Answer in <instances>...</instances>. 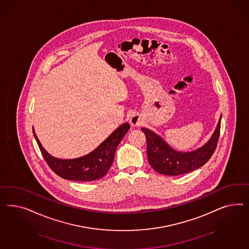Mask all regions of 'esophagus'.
Instances as JSON below:
<instances>
[{
    "label": "esophagus",
    "mask_w": 249,
    "mask_h": 249,
    "mask_svg": "<svg viewBox=\"0 0 249 249\" xmlns=\"http://www.w3.org/2000/svg\"><path fill=\"white\" fill-rule=\"evenodd\" d=\"M129 122H130V124H131L132 126H140L141 123H142V121H141V119H140L139 116L133 115V116H131V118H130V120H129Z\"/></svg>",
    "instance_id": "esophagus-1"
}]
</instances>
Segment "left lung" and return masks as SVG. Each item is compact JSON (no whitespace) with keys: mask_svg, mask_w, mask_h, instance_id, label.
I'll return each mask as SVG.
<instances>
[{"mask_svg":"<svg viewBox=\"0 0 249 249\" xmlns=\"http://www.w3.org/2000/svg\"><path fill=\"white\" fill-rule=\"evenodd\" d=\"M221 118L210 140L203 147L190 152L175 151L149 128H142L147 140V156L151 167L160 174L181 175L204 165L215 151L221 128Z\"/></svg>","mask_w":249,"mask_h":249,"instance_id":"obj_1","label":"left lung"}]
</instances>
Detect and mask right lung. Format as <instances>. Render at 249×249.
Instances as JSON below:
<instances>
[{
  "label": "right lung",
  "instance_id": "add662e5",
  "mask_svg": "<svg viewBox=\"0 0 249 249\" xmlns=\"http://www.w3.org/2000/svg\"><path fill=\"white\" fill-rule=\"evenodd\" d=\"M129 124L124 123L114 130L97 149L80 158L63 160L51 156L42 147L37 136L33 128L39 149L46 163L54 174L71 181H92L105 176L112 165L115 151L122 138L128 132Z\"/></svg>",
  "mask_w": 249,
  "mask_h": 249
}]
</instances>
